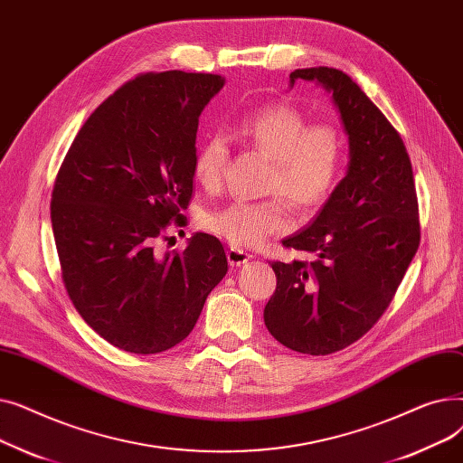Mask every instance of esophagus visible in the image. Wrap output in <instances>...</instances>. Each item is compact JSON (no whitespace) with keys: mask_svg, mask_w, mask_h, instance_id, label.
Here are the masks:
<instances>
[{"mask_svg":"<svg viewBox=\"0 0 463 463\" xmlns=\"http://www.w3.org/2000/svg\"><path fill=\"white\" fill-rule=\"evenodd\" d=\"M251 257H253L251 253H248V251H244V250H240V248H231V250L227 251V259H229V262H231L232 266L244 264V262H248Z\"/></svg>","mask_w":463,"mask_h":463,"instance_id":"esophagus-1","label":"esophagus"}]
</instances>
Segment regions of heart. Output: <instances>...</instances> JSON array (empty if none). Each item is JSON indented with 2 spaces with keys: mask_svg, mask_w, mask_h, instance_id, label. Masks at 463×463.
<instances>
[{
  "mask_svg": "<svg viewBox=\"0 0 463 463\" xmlns=\"http://www.w3.org/2000/svg\"><path fill=\"white\" fill-rule=\"evenodd\" d=\"M231 138L269 156L272 168L266 191L270 199H238L204 215V227L232 246L253 248L290 227L287 199L300 210L319 206L334 189L345 157L344 135L330 121H313L297 107L269 103L234 121ZM229 144L223 135L208 137L193 161V175L206 191L223 184Z\"/></svg>",
  "mask_w": 463,
  "mask_h": 463,
  "instance_id": "b5f03b06",
  "label": "heart"
}]
</instances>
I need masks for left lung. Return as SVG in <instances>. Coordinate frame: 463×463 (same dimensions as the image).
I'll return each mask as SVG.
<instances>
[{
  "label": "left lung",
  "mask_w": 463,
  "mask_h": 463,
  "mask_svg": "<svg viewBox=\"0 0 463 463\" xmlns=\"http://www.w3.org/2000/svg\"><path fill=\"white\" fill-rule=\"evenodd\" d=\"M332 91L349 133L347 176L311 225L283 240L313 260H274L278 287L264 323L285 347L332 354L354 344L391 306L420 244L415 176L405 144L360 86L334 67L290 72Z\"/></svg>",
  "instance_id": "1"
}]
</instances>
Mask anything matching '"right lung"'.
Masks as SVG:
<instances>
[{
  "label": "right lung",
  "mask_w": 463,
  "mask_h": 463,
  "mask_svg": "<svg viewBox=\"0 0 463 463\" xmlns=\"http://www.w3.org/2000/svg\"><path fill=\"white\" fill-rule=\"evenodd\" d=\"M222 88L210 72L137 75L91 112L58 170L51 217L65 290L118 349L180 344L229 270L212 234L157 250L170 225H185L199 116Z\"/></svg>",
  "instance_id": "1"
}]
</instances>
